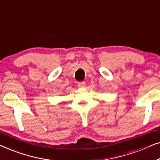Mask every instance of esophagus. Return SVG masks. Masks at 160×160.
Masks as SVG:
<instances>
[{"mask_svg":"<svg viewBox=\"0 0 160 160\" xmlns=\"http://www.w3.org/2000/svg\"><path fill=\"white\" fill-rule=\"evenodd\" d=\"M85 85H86V83L84 82H81L78 83V87H84Z\"/></svg>","mask_w":160,"mask_h":160,"instance_id":"esophagus-1","label":"esophagus"}]
</instances>
